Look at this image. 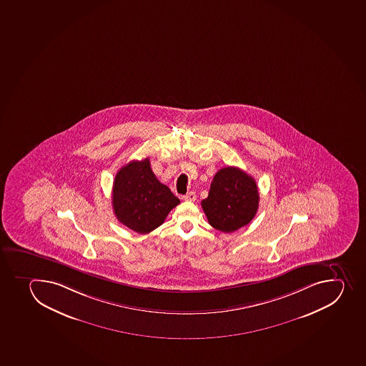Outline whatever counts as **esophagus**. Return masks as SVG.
I'll return each mask as SVG.
<instances>
[{
	"label": "esophagus",
	"instance_id": "1",
	"mask_svg": "<svg viewBox=\"0 0 366 366\" xmlns=\"http://www.w3.org/2000/svg\"><path fill=\"white\" fill-rule=\"evenodd\" d=\"M184 202H194L195 199H197V195H195L194 192H188L187 194L184 195L182 197Z\"/></svg>",
	"mask_w": 366,
	"mask_h": 366
}]
</instances>
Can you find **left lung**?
<instances>
[{"label": "left lung", "instance_id": "left-lung-1", "mask_svg": "<svg viewBox=\"0 0 366 366\" xmlns=\"http://www.w3.org/2000/svg\"><path fill=\"white\" fill-rule=\"evenodd\" d=\"M258 202L254 179L239 168L225 167L217 172L202 206L209 225L229 234L254 219Z\"/></svg>", "mask_w": 366, "mask_h": 366}]
</instances>
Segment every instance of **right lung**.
Listing matches in <instances>:
<instances>
[{
	"label": "right lung",
	"instance_id": "add662e5",
	"mask_svg": "<svg viewBox=\"0 0 366 366\" xmlns=\"http://www.w3.org/2000/svg\"><path fill=\"white\" fill-rule=\"evenodd\" d=\"M178 204L179 198L157 180L148 157L130 161L116 174L112 209L119 223L137 234H149L160 227Z\"/></svg>",
	"mask_w": 366,
	"mask_h": 366
}]
</instances>
